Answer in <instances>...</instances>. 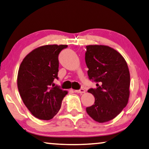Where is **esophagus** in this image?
Here are the masks:
<instances>
[{
    "instance_id": "esophagus-1",
    "label": "esophagus",
    "mask_w": 149,
    "mask_h": 149,
    "mask_svg": "<svg viewBox=\"0 0 149 149\" xmlns=\"http://www.w3.org/2000/svg\"><path fill=\"white\" fill-rule=\"evenodd\" d=\"M86 90H84V88H80L79 90H75V92L76 93H80V94H82V93H85Z\"/></svg>"
}]
</instances>
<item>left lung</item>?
I'll list each match as a JSON object with an SVG mask.
<instances>
[{"instance_id":"obj_1","label":"left lung","mask_w":149,"mask_h":149,"mask_svg":"<svg viewBox=\"0 0 149 149\" xmlns=\"http://www.w3.org/2000/svg\"><path fill=\"white\" fill-rule=\"evenodd\" d=\"M85 61L89 79L97 86L88 90L95 102L86 112L98 123L111 120L128 104L130 81L127 63L114 49L96 45L86 46Z\"/></svg>"}]
</instances>
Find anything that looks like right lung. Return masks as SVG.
<instances>
[{
  "instance_id": "right-lung-1",
  "label": "right lung",
  "mask_w": 149,
  "mask_h": 149,
  "mask_svg": "<svg viewBox=\"0 0 149 149\" xmlns=\"http://www.w3.org/2000/svg\"><path fill=\"white\" fill-rule=\"evenodd\" d=\"M66 45L39 47L29 53L17 76L19 94L26 107L37 118L49 120L60 110L68 92L53 83L58 79V56Z\"/></svg>"
}]
</instances>
